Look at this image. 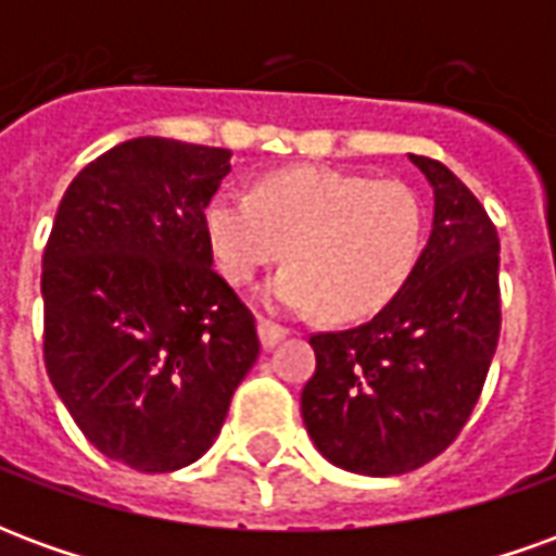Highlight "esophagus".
I'll list each match as a JSON object with an SVG mask.
<instances>
[{"instance_id": "obj_1", "label": "esophagus", "mask_w": 556, "mask_h": 556, "mask_svg": "<svg viewBox=\"0 0 556 556\" xmlns=\"http://www.w3.org/2000/svg\"><path fill=\"white\" fill-rule=\"evenodd\" d=\"M286 327L274 325V321H267V318H258V339H262V349H274L279 339H286Z\"/></svg>"}]
</instances>
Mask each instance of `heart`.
Here are the masks:
<instances>
[{"label":"heart","mask_w":556,"mask_h":556,"mask_svg":"<svg viewBox=\"0 0 556 556\" xmlns=\"http://www.w3.org/2000/svg\"><path fill=\"white\" fill-rule=\"evenodd\" d=\"M205 235L219 274L250 282L286 262L267 282L274 309L354 321L393 301L417 262L419 195L396 178L325 166L270 172L243 190H219L205 205Z\"/></svg>","instance_id":"1"}]
</instances>
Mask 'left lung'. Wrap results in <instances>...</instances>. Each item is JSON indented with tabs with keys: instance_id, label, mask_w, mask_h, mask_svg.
<instances>
[{
	"instance_id": "obj_1",
	"label": "left lung",
	"mask_w": 556,
	"mask_h": 556,
	"mask_svg": "<svg viewBox=\"0 0 556 556\" xmlns=\"http://www.w3.org/2000/svg\"><path fill=\"white\" fill-rule=\"evenodd\" d=\"M410 160L434 190L429 243L372 321L309 337L301 393L318 453L366 477L417 470L458 438L501 337L494 223L441 160Z\"/></svg>"
}]
</instances>
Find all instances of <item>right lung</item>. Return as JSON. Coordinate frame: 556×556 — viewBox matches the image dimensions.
I'll return each instance as SVG.
<instances>
[{"instance_id": "1", "label": "right lung", "mask_w": 556, "mask_h": 556, "mask_svg": "<svg viewBox=\"0 0 556 556\" xmlns=\"http://www.w3.org/2000/svg\"><path fill=\"white\" fill-rule=\"evenodd\" d=\"M229 148L127 139L71 181L43 250V363L79 431L146 473L193 465L258 357L214 270L205 205Z\"/></svg>"}]
</instances>
